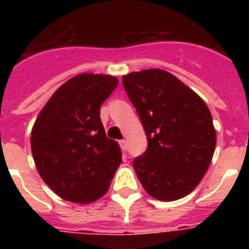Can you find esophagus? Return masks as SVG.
I'll use <instances>...</instances> for the list:
<instances>
[{
  "instance_id": "obj_1",
  "label": "esophagus",
  "mask_w": 249,
  "mask_h": 249,
  "mask_svg": "<svg viewBox=\"0 0 249 249\" xmlns=\"http://www.w3.org/2000/svg\"><path fill=\"white\" fill-rule=\"evenodd\" d=\"M120 146H121V148H122L123 152H126L127 151V141L126 140L120 141Z\"/></svg>"
}]
</instances>
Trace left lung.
<instances>
[{"label": "left lung", "instance_id": "left-lung-1", "mask_svg": "<svg viewBox=\"0 0 249 249\" xmlns=\"http://www.w3.org/2000/svg\"><path fill=\"white\" fill-rule=\"evenodd\" d=\"M123 87L146 131V152L133 160L151 197L176 201L195 190L215 147L211 112L198 94L163 70L122 77Z\"/></svg>", "mask_w": 249, "mask_h": 249}]
</instances>
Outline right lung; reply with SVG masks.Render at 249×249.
I'll use <instances>...</instances> for the list:
<instances>
[{"instance_id":"obj_1","label":"right lung","mask_w":249,"mask_h":249,"mask_svg":"<svg viewBox=\"0 0 249 249\" xmlns=\"http://www.w3.org/2000/svg\"><path fill=\"white\" fill-rule=\"evenodd\" d=\"M117 85L113 76L78 74L54 92L35 122V163L45 183L66 201L101 198L122 162L120 146L107 138L100 117Z\"/></svg>"}]
</instances>
